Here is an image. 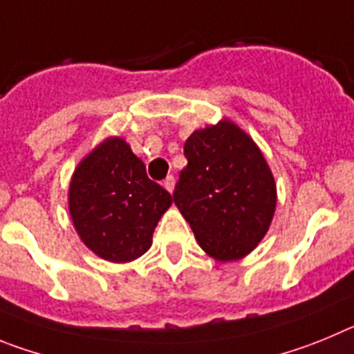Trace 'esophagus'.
I'll list each match as a JSON object with an SVG mask.
<instances>
[{
    "label": "esophagus",
    "mask_w": 354,
    "mask_h": 354,
    "mask_svg": "<svg viewBox=\"0 0 354 354\" xmlns=\"http://www.w3.org/2000/svg\"><path fill=\"white\" fill-rule=\"evenodd\" d=\"M162 185H164V189L167 190V192H173V190H174V176H167Z\"/></svg>",
    "instance_id": "1"
}]
</instances>
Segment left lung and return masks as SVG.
Returning <instances> with one entry per match:
<instances>
[{
    "instance_id": "1",
    "label": "left lung",
    "mask_w": 354,
    "mask_h": 354,
    "mask_svg": "<svg viewBox=\"0 0 354 354\" xmlns=\"http://www.w3.org/2000/svg\"><path fill=\"white\" fill-rule=\"evenodd\" d=\"M187 167L174 205L199 247L216 261H236L264 238L277 206L270 165L252 138L229 120L199 129L185 141Z\"/></svg>"
}]
</instances>
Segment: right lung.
Masks as SVG:
<instances>
[{"label": "right lung", "mask_w": 354, "mask_h": 354, "mask_svg": "<svg viewBox=\"0 0 354 354\" xmlns=\"http://www.w3.org/2000/svg\"><path fill=\"white\" fill-rule=\"evenodd\" d=\"M173 197L146 176L141 158L122 138H107L75 167L68 209L90 250L111 263L138 259L151 247Z\"/></svg>", "instance_id": "obj_1"}]
</instances>
